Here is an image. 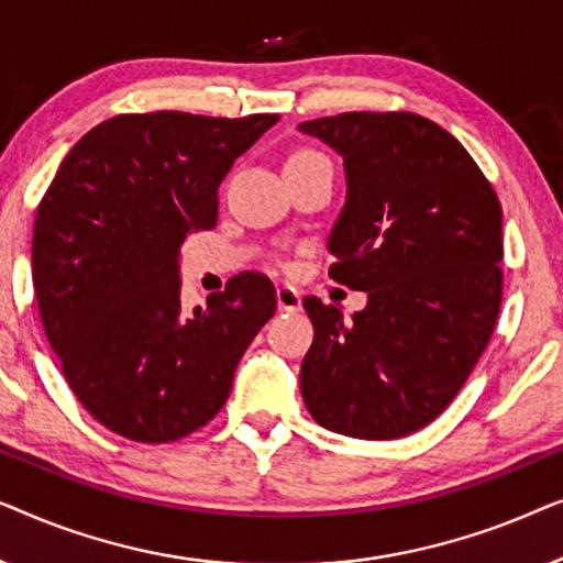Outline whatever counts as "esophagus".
<instances>
[{"label": "esophagus", "instance_id": "34e87169", "mask_svg": "<svg viewBox=\"0 0 563 563\" xmlns=\"http://www.w3.org/2000/svg\"><path fill=\"white\" fill-rule=\"evenodd\" d=\"M276 305H279L282 312H297L302 307V297L295 287L282 284V287H276Z\"/></svg>", "mask_w": 563, "mask_h": 563}]
</instances>
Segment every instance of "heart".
Here are the masks:
<instances>
[{"label": "heart", "mask_w": 563, "mask_h": 563, "mask_svg": "<svg viewBox=\"0 0 563 563\" xmlns=\"http://www.w3.org/2000/svg\"><path fill=\"white\" fill-rule=\"evenodd\" d=\"M310 156H320V153H314V151H299V153H295V156H291V161H295V158H310Z\"/></svg>", "instance_id": "heart-1"}]
</instances>
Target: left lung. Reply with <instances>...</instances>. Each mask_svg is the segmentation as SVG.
Wrapping results in <instances>:
<instances>
[{
    "instance_id": "obj_1",
    "label": "left lung",
    "mask_w": 563,
    "mask_h": 563,
    "mask_svg": "<svg viewBox=\"0 0 563 563\" xmlns=\"http://www.w3.org/2000/svg\"><path fill=\"white\" fill-rule=\"evenodd\" d=\"M299 130L343 156L349 197L328 274L368 295L353 320L305 297V405L335 433L410 435L453 402L497 325L503 205L464 145L415 112H343Z\"/></svg>"
}]
</instances>
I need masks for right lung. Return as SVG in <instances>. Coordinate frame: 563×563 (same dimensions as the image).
<instances>
[{"label":"right lung","mask_w":563,"mask_h":563,"mask_svg":"<svg viewBox=\"0 0 563 563\" xmlns=\"http://www.w3.org/2000/svg\"><path fill=\"white\" fill-rule=\"evenodd\" d=\"M279 114H118L68 151L37 205L33 287L68 387L107 430L172 443L228 402L235 366L276 312L243 272L181 310L179 245L218 222V187Z\"/></svg>","instance_id":"right-lung-1"}]
</instances>
